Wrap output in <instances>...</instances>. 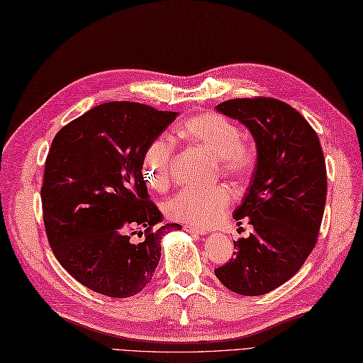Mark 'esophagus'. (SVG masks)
<instances>
[{
  "label": "esophagus",
  "instance_id": "1",
  "mask_svg": "<svg viewBox=\"0 0 363 363\" xmlns=\"http://www.w3.org/2000/svg\"><path fill=\"white\" fill-rule=\"evenodd\" d=\"M183 229L186 232L194 233V235H206V233H208V230H206V229H200V228H195V226H188V224H186Z\"/></svg>",
  "mask_w": 363,
  "mask_h": 363
}]
</instances>
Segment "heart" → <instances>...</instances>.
I'll use <instances>...</instances> for the list:
<instances>
[{"instance_id": "b5f03b06", "label": "heart", "mask_w": 363, "mask_h": 363, "mask_svg": "<svg viewBox=\"0 0 363 363\" xmlns=\"http://www.w3.org/2000/svg\"><path fill=\"white\" fill-rule=\"evenodd\" d=\"M180 134L217 157L220 171L240 182L250 174L255 164L252 146L241 140L238 126L217 113L197 114L186 119ZM174 140L169 135H157L145 148L142 157L143 179L154 191H164L171 183ZM232 203V192L226 186L211 189H183L164 204V211L175 221L209 228L218 223Z\"/></svg>"}]
</instances>
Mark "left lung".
Segmentation results:
<instances>
[{"label": "left lung", "mask_w": 363, "mask_h": 363, "mask_svg": "<svg viewBox=\"0 0 363 363\" xmlns=\"http://www.w3.org/2000/svg\"><path fill=\"white\" fill-rule=\"evenodd\" d=\"M215 110L246 126L257 146L250 186L233 212L253 230L233 241L235 257L215 277L238 295H266L295 275L316 246L327 200L324 152L315 130L286 102L230 99Z\"/></svg>", "instance_id": "left-lung-1"}]
</instances>
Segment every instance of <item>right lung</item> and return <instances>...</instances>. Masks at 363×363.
Here are the masks:
<instances>
[{
  "instance_id": "1",
  "label": "right lung",
  "mask_w": 363,
  "mask_h": 363,
  "mask_svg": "<svg viewBox=\"0 0 363 363\" xmlns=\"http://www.w3.org/2000/svg\"><path fill=\"white\" fill-rule=\"evenodd\" d=\"M179 113L106 102L65 125L48 151L41 189L56 259L82 286L110 298L140 293L159 266L163 220L142 174L148 143ZM137 234L140 240L133 238Z\"/></svg>"
}]
</instances>
